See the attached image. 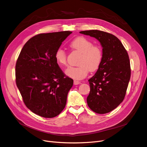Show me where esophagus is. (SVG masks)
I'll return each instance as SVG.
<instances>
[{
  "label": "esophagus",
  "instance_id": "obj_1",
  "mask_svg": "<svg viewBox=\"0 0 147 147\" xmlns=\"http://www.w3.org/2000/svg\"><path fill=\"white\" fill-rule=\"evenodd\" d=\"M79 84H80V82H78L77 80H74V85H78Z\"/></svg>",
  "mask_w": 147,
  "mask_h": 147
}]
</instances>
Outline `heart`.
Listing matches in <instances>:
<instances>
[{
  "label": "heart",
  "instance_id": "b5f03b06",
  "mask_svg": "<svg viewBox=\"0 0 147 147\" xmlns=\"http://www.w3.org/2000/svg\"><path fill=\"white\" fill-rule=\"evenodd\" d=\"M70 47L82 53L78 60L79 65L69 67L65 71V74L75 80H82L86 77L90 70L95 71L98 69L102 60L101 47L94 45L89 39L84 37H77L70 43ZM57 64L61 66L67 65V53L62 49H58L55 54Z\"/></svg>",
  "mask_w": 147,
  "mask_h": 147
}]
</instances>
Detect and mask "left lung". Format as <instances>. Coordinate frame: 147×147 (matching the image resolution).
Masks as SVG:
<instances>
[{"label":"left lung","mask_w":147,"mask_h":147,"mask_svg":"<svg viewBox=\"0 0 147 147\" xmlns=\"http://www.w3.org/2000/svg\"><path fill=\"white\" fill-rule=\"evenodd\" d=\"M95 37L102 47V60L96 74L88 80L87 98L90 109L98 114L108 113L124 99L131 77L130 61L122 43L114 35L98 30L82 31Z\"/></svg>","instance_id":"1"}]
</instances>
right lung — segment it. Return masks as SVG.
<instances>
[{
  "label": "right lung",
  "instance_id": "obj_1",
  "mask_svg": "<svg viewBox=\"0 0 147 147\" xmlns=\"http://www.w3.org/2000/svg\"><path fill=\"white\" fill-rule=\"evenodd\" d=\"M71 33L37 34L26 43L17 60V87L26 106L39 116L56 117L65 106L73 80L61 70L55 54Z\"/></svg>",
  "mask_w": 147,
  "mask_h": 147
}]
</instances>
